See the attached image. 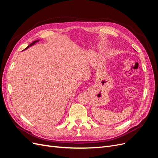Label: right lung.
Returning a JSON list of instances; mask_svg holds the SVG:
<instances>
[{
  "label": "right lung",
  "instance_id": "1",
  "mask_svg": "<svg viewBox=\"0 0 158 158\" xmlns=\"http://www.w3.org/2000/svg\"><path fill=\"white\" fill-rule=\"evenodd\" d=\"M40 40H36V41H33V43H31V44H30L29 45H28L27 47H26V48L25 49H27L28 48V47H31V46H32V45H34L35 44V43H37V42H38V41H39Z\"/></svg>",
  "mask_w": 158,
  "mask_h": 158
}]
</instances>
